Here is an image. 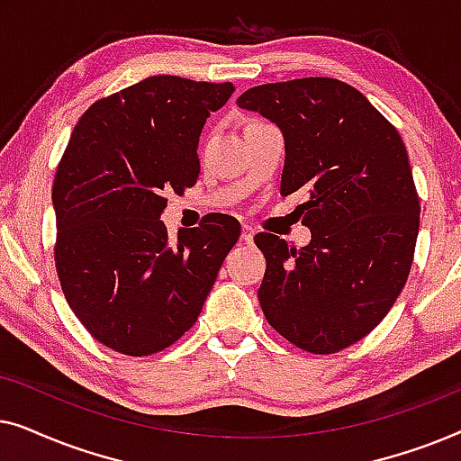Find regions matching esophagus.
<instances>
[{
  "label": "esophagus",
  "mask_w": 461,
  "mask_h": 461,
  "mask_svg": "<svg viewBox=\"0 0 461 461\" xmlns=\"http://www.w3.org/2000/svg\"><path fill=\"white\" fill-rule=\"evenodd\" d=\"M241 241L248 243V245L254 243V229H251V226L243 224V229H241Z\"/></svg>",
  "instance_id": "1"
}]
</instances>
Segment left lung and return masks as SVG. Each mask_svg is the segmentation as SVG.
<instances>
[{
  "instance_id": "1",
  "label": "left lung",
  "mask_w": 461,
  "mask_h": 461,
  "mask_svg": "<svg viewBox=\"0 0 461 461\" xmlns=\"http://www.w3.org/2000/svg\"><path fill=\"white\" fill-rule=\"evenodd\" d=\"M285 138L281 194L312 232L295 249L273 232L258 289L264 317L287 342L333 355L380 325L405 287L420 230V197L399 131L357 87L304 77L249 87L237 98Z\"/></svg>"
}]
</instances>
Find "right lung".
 <instances>
[{"label": "right lung", "instance_id": "right-lung-1", "mask_svg": "<svg viewBox=\"0 0 461 461\" xmlns=\"http://www.w3.org/2000/svg\"><path fill=\"white\" fill-rule=\"evenodd\" d=\"M235 86L155 75L100 98L75 125L52 186L62 294L100 344L161 352L197 321L241 224L207 213L167 237V193L199 178L197 144Z\"/></svg>", "mask_w": 461, "mask_h": 461}]
</instances>
